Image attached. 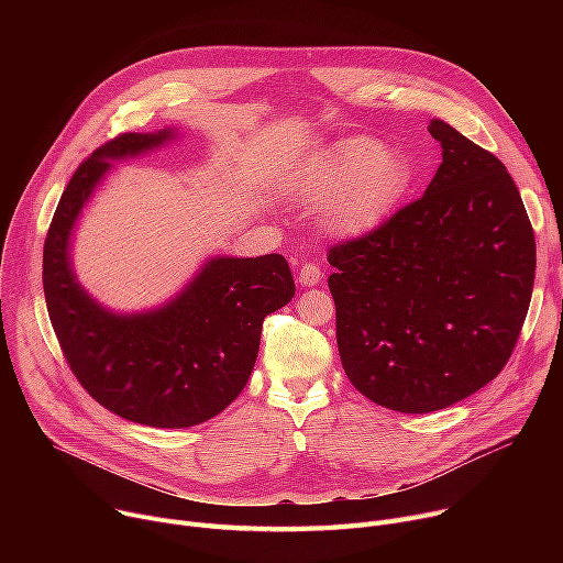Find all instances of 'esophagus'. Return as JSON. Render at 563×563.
<instances>
[{
  "mask_svg": "<svg viewBox=\"0 0 563 563\" xmlns=\"http://www.w3.org/2000/svg\"><path fill=\"white\" fill-rule=\"evenodd\" d=\"M321 278H323V272L312 262H306L299 269V285L303 287H314L321 283Z\"/></svg>",
  "mask_w": 563,
  "mask_h": 563,
  "instance_id": "esophagus-1",
  "label": "esophagus"
}]
</instances>
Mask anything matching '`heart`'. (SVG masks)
Instances as JSON below:
<instances>
[{
	"instance_id": "b5f03b06",
	"label": "heart",
	"mask_w": 563,
	"mask_h": 563,
	"mask_svg": "<svg viewBox=\"0 0 563 563\" xmlns=\"http://www.w3.org/2000/svg\"><path fill=\"white\" fill-rule=\"evenodd\" d=\"M412 168L395 147L376 139L353 136L329 147L299 180L297 196L327 207V225L356 236L386 221L410 187Z\"/></svg>"
}]
</instances>
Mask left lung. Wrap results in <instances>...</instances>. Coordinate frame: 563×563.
<instances>
[{
  "label": "left lung",
  "mask_w": 563,
  "mask_h": 563,
  "mask_svg": "<svg viewBox=\"0 0 563 563\" xmlns=\"http://www.w3.org/2000/svg\"><path fill=\"white\" fill-rule=\"evenodd\" d=\"M424 196L329 251L342 367L399 412L448 408L511 358L529 310L537 242L507 166L452 125Z\"/></svg>",
  "instance_id": "left-lung-1"
}]
</instances>
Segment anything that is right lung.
I'll list each match as a JSON object with an SVG mask.
<instances>
[{"label":"right lung","instance_id":"add662e5","mask_svg":"<svg viewBox=\"0 0 563 563\" xmlns=\"http://www.w3.org/2000/svg\"><path fill=\"white\" fill-rule=\"evenodd\" d=\"M175 139L166 128L121 134L81 162L56 205L43 251V289L64 356L98 404L130 422L185 429L212 420L244 390L262 321L294 297L283 255L210 257L170 301L143 312H113L88 294L73 269L70 242L86 200L111 162Z\"/></svg>","mask_w":563,"mask_h":563}]
</instances>
